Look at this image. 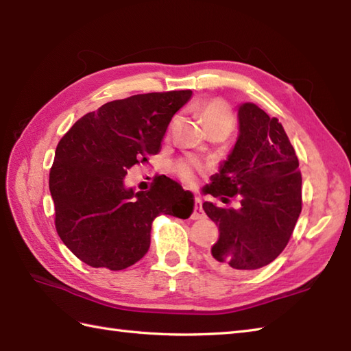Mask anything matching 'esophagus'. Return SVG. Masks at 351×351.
Listing matches in <instances>:
<instances>
[{
  "mask_svg": "<svg viewBox=\"0 0 351 351\" xmlns=\"http://www.w3.org/2000/svg\"><path fill=\"white\" fill-rule=\"evenodd\" d=\"M205 217V213L202 210V200L199 197L195 199V211L191 214V219L193 220H199V219H204Z\"/></svg>",
  "mask_w": 351,
  "mask_h": 351,
  "instance_id": "obj_1",
  "label": "esophagus"
}]
</instances>
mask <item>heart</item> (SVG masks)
Instances as JSON below:
<instances>
[{
    "mask_svg": "<svg viewBox=\"0 0 351 351\" xmlns=\"http://www.w3.org/2000/svg\"><path fill=\"white\" fill-rule=\"evenodd\" d=\"M199 114L200 119H202L204 125H211V123H229L232 125V116H230L228 107L225 106V102H221L219 99L214 101H208L202 104L199 108ZM176 171L184 181L193 182L195 181V166L191 162L182 161L176 166Z\"/></svg>",
    "mask_w": 351,
    "mask_h": 351,
    "instance_id": "b5f03b06",
    "label": "heart"
}]
</instances>
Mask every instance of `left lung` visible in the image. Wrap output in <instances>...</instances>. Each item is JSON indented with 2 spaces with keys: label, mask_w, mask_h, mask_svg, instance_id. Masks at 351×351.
<instances>
[{
  "label": "left lung",
  "mask_w": 351,
  "mask_h": 351,
  "mask_svg": "<svg viewBox=\"0 0 351 351\" xmlns=\"http://www.w3.org/2000/svg\"><path fill=\"white\" fill-rule=\"evenodd\" d=\"M205 191L223 204L234 196L241 200L238 210L204 202L220 230L208 253L215 270L245 273L278 258L302 213L299 160L278 119L256 104H240L237 141Z\"/></svg>",
  "instance_id": "obj_1"
}]
</instances>
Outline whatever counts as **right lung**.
I'll use <instances>...</instances> for the list:
<instances>
[{
  "label": "right lung",
  "instance_id": "add662e5",
  "mask_svg": "<svg viewBox=\"0 0 351 351\" xmlns=\"http://www.w3.org/2000/svg\"><path fill=\"white\" fill-rule=\"evenodd\" d=\"M191 90L134 95L104 104L64 134L49 171L58 237L87 265L123 270L146 255L160 214L189 219L195 197L158 176L149 191L125 187V176L160 152L171 117Z\"/></svg>",
  "mask_w": 351,
  "mask_h": 351
}]
</instances>
